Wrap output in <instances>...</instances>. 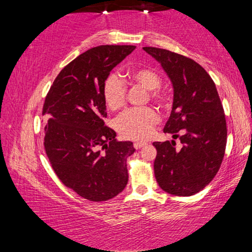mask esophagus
Here are the masks:
<instances>
[{
  "label": "esophagus",
  "instance_id": "34e87169",
  "mask_svg": "<svg viewBox=\"0 0 252 252\" xmlns=\"http://www.w3.org/2000/svg\"><path fill=\"white\" fill-rule=\"evenodd\" d=\"M146 144H147L146 142H134L133 146H134L135 149H141L142 147L146 146Z\"/></svg>",
  "mask_w": 252,
  "mask_h": 252
}]
</instances>
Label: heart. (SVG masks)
Wrapping results in <instances>:
<instances>
[{"instance_id": "heart-1", "label": "heart", "mask_w": 252, "mask_h": 252, "mask_svg": "<svg viewBox=\"0 0 252 252\" xmlns=\"http://www.w3.org/2000/svg\"><path fill=\"white\" fill-rule=\"evenodd\" d=\"M127 76L132 82L148 89L149 97L152 102H163V92L159 88L161 78L156 71L150 67H135L127 73ZM126 95V87L123 80L116 74H110L103 83V97L109 109L113 111L120 109L125 104ZM157 122L158 116L152 109H130L117 119L116 127L125 138L142 141L151 135Z\"/></svg>"}]
</instances>
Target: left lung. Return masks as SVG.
I'll use <instances>...</instances> for the list:
<instances>
[{
	"mask_svg": "<svg viewBox=\"0 0 252 252\" xmlns=\"http://www.w3.org/2000/svg\"><path fill=\"white\" fill-rule=\"evenodd\" d=\"M160 63L173 88L171 114L164 133L176 141L153 142L155 176L165 192L189 197L201 191L218 172L227 144V123L216 84L203 67L164 49L143 48Z\"/></svg>",
	"mask_w": 252,
	"mask_h": 252,
	"instance_id": "1",
	"label": "left lung"
}]
</instances>
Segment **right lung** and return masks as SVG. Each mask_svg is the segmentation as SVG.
<instances>
[{
	"label": "right lung",
	"mask_w": 252,
	"mask_h": 252,
	"mask_svg": "<svg viewBox=\"0 0 252 252\" xmlns=\"http://www.w3.org/2000/svg\"><path fill=\"white\" fill-rule=\"evenodd\" d=\"M134 45H100L80 54L55 78L45 97L44 148L63 185L90 201H106L125 189L131 141H117L104 126L103 83Z\"/></svg>",
	"instance_id": "1"
}]
</instances>
